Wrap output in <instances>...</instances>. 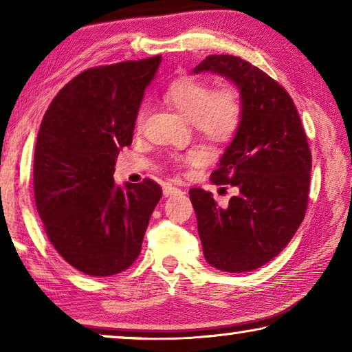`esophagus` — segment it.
Here are the masks:
<instances>
[{
    "label": "esophagus",
    "instance_id": "esophagus-1",
    "mask_svg": "<svg viewBox=\"0 0 352 352\" xmlns=\"http://www.w3.org/2000/svg\"><path fill=\"white\" fill-rule=\"evenodd\" d=\"M163 192H164L166 197H172V195H182L183 190L180 188H177V186H172V184H166Z\"/></svg>",
    "mask_w": 352,
    "mask_h": 352
}]
</instances>
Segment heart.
I'll list each match as a JSON object with an SVG mask.
<instances>
[{
	"mask_svg": "<svg viewBox=\"0 0 352 352\" xmlns=\"http://www.w3.org/2000/svg\"><path fill=\"white\" fill-rule=\"evenodd\" d=\"M166 99L194 124L197 132L212 141H230L241 127L243 102L234 85H220L212 90L205 80L182 77L170 83ZM144 116L146 105H142L136 118L138 126L142 124ZM174 162L182 168H197L206 162V152L204 148H192L183 155H177Z\"/></svg>",
	"mask_w": 352,
	"mask_h": 352,
	"instance_id": "1",
	"label": "heart"
}]
</instances>
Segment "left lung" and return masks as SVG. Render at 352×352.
<instances>
[{
    "label": "left lung",
    "mask_w": 352,
    "mask_h": 352,
    "mask_svg": "<svg viewBox=\"0 0 352 352\" xmlns=\"http://www.w3.org/2000/svg\"><path fill=\"white\" fill-rule=\"evenodd\" d=\"M204 71L230 79L242 96L241 127L211 174L237 194L225 208L200 188L189 199L208 264L252 272L281 253L305 219L312 155L294 100L269 74L228 54L208 56L192 73Z\"/></svg>",
    "instance_id": "1"
}]
</instances>
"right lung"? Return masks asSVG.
Listing matches in <instances>:
<instances>
[{"label":"right lung","mask_w":352,"mask_h":352,"mask_svg":"<svg viewBox=\"0 0 352 352\" xmlns=\"http://www.w3.org/2000/svg\"><path fill=\"white\" fill-rule=\"evenodd\" d=\"M162 56L90 68L46 110L34 153V195L57 253L85 275L111 276L133 264L158 183L116 186L118 153L132 144L144 90Z\"/></svg>","instance_id":"right-lung-1"}]
</instances>
